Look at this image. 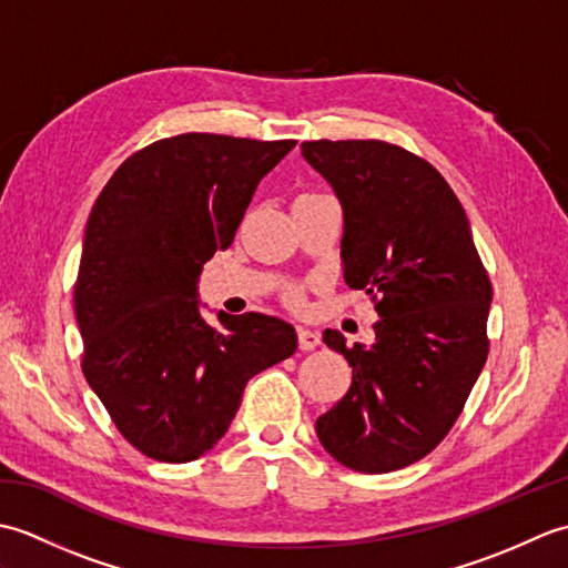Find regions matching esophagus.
Returning a JSON list of instances; mask_svg holds the SVG:
<instances>
[{
  "label": "esophagus",
  "instance_id": "obj_1",
  "mask_svg": "<svg viewBox=\"0 0 568 568\" xmlns=\"http://www.w3.org/2000/svg\"><path fill=\"white\" fill-rule=\"evenodd\" d=\"M297 342H300V348H303V352H312V348H317L322 344V334L315 332V329L300 327L297 329Z\"/></svg>",
  "mask_w": 568,
  "mask_h": 568
}]
</instances>
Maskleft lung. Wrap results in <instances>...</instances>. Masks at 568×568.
Here are the masks:
<instances>
[{"label":"left lung","instance_id":"8db88e82","mask_svg":"<svg viewBox=\"0 0 568 568\" xmlns=\"http://www.w3.org/2000/svg\"><path fill=\"white\" fill-rule=\"evenodd\" d=\"M303 159L342 204L344 281L378 297L381 317L371 346L324 332L354 373L315 429L346 468L388 474L427 456L462 415L488 358L493 287L437 168L385 141H305Z\"/></svg>","mask_w":568,"mask_h":568}]
</instances>
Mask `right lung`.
<instances>
[{
	"label": "right lung",
	"instance_id": "1",
	"mask_svg": "<svg viewBox=\"0 0 568 568\" xmlns=\"http://www.w3.org/2000/svg\"><path fill=\"white\" fill-rule=\"evenodd\" d=\"M295 141L180 134L116 168L84 226L75 315L82 371L116 429L155 462L220 442L256 373L295 354L277 317H202V265L232 246L256 192Z\"/></svg>",
	"mask_w": 568,
	"mask_h": 568
}]
</instances>
